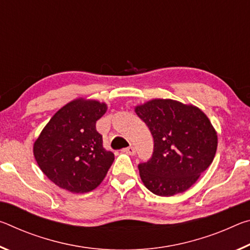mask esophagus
Masks as SVG:
<instances>
[{
	"label": "esophagus",
	"mask_w": 250,
	"mask_h": 250,
	"mask_svg": "<svg viewBox=\"0 0 250 250\" xmlns=\"http://www.w3.org/2000/svg\"><path fill=\"white\" fill-rule=\"evenodd\" d=\"M125 153L130 154V155H134V154H135V150H134V147H133V146L125 147Z\"/></svg>",
	"instance_id": "34e87169"
}]
</instances>
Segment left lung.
<instances>
[{"label": "left lung", "mask_w": 250, "mask_h": 250, "mask_svg": "<svg viewBox=\"0 0 250 250\" xmlns=\"http://www.w3.org/2000/svg\"><path fill=\"white\" fill-rule=\"evenodd\" d=\"M134 111L154 140L152 158L139 164L143 184L159 196L185 192L213 162L216 130L200 108L176 100L152 99Z\"/></svg>", "instance_id": "1"}]
</instances>
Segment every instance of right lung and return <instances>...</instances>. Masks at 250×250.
Wrapping results in <instances>:
<instances>
[{
    "label": "right lung",
    "instance_id": "1",
    "mask_svg": "<svg viewBox=\"0 0 250 250\" xmlns=\"http://www.w3.org/2000/svg\"><path fill=\"white\" fill-rule=\"evenodd\" d=\"M98 100L78 98L52 117L34 143L42 172L59 188L87 193L99 186L115 160L103 146L96 121L107 111Z\"/></svg>",
    "mask_w": 250,
    "mask_h": 250
}]
</instances>
